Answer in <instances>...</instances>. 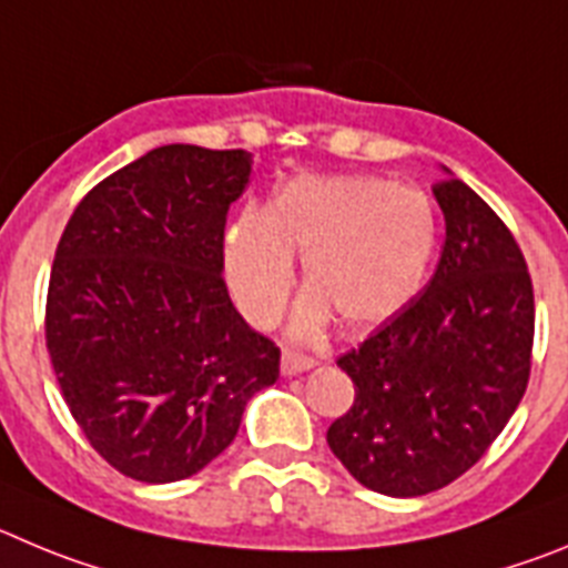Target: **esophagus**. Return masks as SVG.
<instances>
[{"instance_id":"obj_1","label":"esophagus","mask_w":568,"mask_h":568,"mask_svg":"<svg viewBox=\"0 0 568 568\" xmlns=\"http://www.w3.org/2000/svg\"><path fill=\"white\" fill-rule=\"evenodd\" d=\"M314 365H316L314 356H305V354H300V351H291V347H285L283 362H280V367H283L285 376H296V373H305V371H311Z\"/></svg>"}]
</instances>
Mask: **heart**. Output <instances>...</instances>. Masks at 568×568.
Returning a JSON list of instances; mask_svg holds the SVG:
<instances>
[{
    "label": "heart",
    "mask_w": 568,
    "mask_h": 568,
    "mask_svg": "<svg viewBox=\"0 0 568 568\" xmlns=\"http://www.w3.org/2000/svg\"><path fill=\"white\" fill-rule=\"evenodd\" d=\"M436 252V212L413 186L376 175H303L280 186L268 209L246 206L226 232V280L254 325L283 308L303 254L311 291L296 311V334L342 316L373 328L410 303Z\"/></svg>",
    "instance_id": "obj_1"
}]
</instances>
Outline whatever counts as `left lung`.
Wrapping results in <instances>:
<instances>
[{
	"mask_svg": "<svg viewBox=\"0 0 568 568\" xmlns=\"http://www.w3.org/2000/svg\"><path fill=\"white\" fill-rule=\"evenodd\" d=\"M433 195L447 226L436 274L336 362L356 398L328 427V447L362 487L393 498L467 473L513 418L532 367V280L513 232L449 170Z\"/></svg>",
	"mask_w": 568,
	"mask_h": 568,
	"instance_id": "8db88e82",
	"label": "left lung"
}]
</instances>
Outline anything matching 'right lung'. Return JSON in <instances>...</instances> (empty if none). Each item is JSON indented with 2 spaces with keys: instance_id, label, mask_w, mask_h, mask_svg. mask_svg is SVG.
Returning <instances> with one entry per match:
<instances>
[{
  "instance_id": "1",
  "label": "right lung",
  "mask_w": 568,
  "mask_h": 568,
  "mask_svg": "<svg viewBox=\"0 0 568 568\" xmlns=\"http://www.w3.org/2000/svg\"><path fill=\"white\" fill-rule=\"evenodd\" d=\"M248 175L246 150L158 146L90 189L55 248V382L87 442L135 481L201 473L280 376V347L223 283L226 214Z\"/></svg>"
}]
</instances>
